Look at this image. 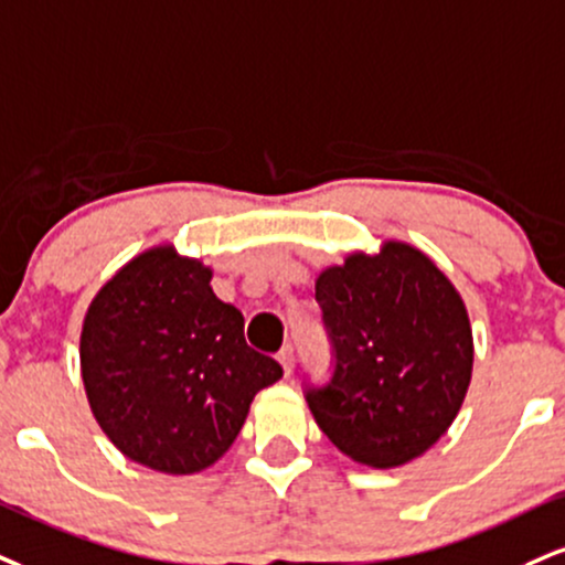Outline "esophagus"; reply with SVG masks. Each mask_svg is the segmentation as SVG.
Returning a JSON list of instances; mask_svg holds the SVG:
<instances>
[{"label": "esophagus", "mask_w": 565, "mask_h": 565, "mask_svg": "<svg viewBox=\"0 0 565 565\" xmlns=\"http://www.w3.org/2000/svg\"><path fill=\"white\" fill-rule=\"evenodd\" d=\"M278 363H281V369L287 376L295 371V348H291V344H284L281 352H278Z\"/></svg>", "instance_id": "34e87169"}]
</instances>
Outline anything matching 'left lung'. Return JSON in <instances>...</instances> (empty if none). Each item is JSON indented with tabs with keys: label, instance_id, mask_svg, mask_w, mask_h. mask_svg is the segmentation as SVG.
I'll return each instance as SVG.
<instances>
[{
	"label": "left lung",
	"instance_id": "left-lung-1",
	"mask_svg": "<svg viewBox=\"0 0 565 565\" xmlns=\"http://www.w3.org/2000/svg\"><path fill=\"white\" fill-rule=\"evenodd\" d=\"M334 371L305 384L312 418L344 455L394 468L450 429L473 369L466 305L420 249L386 242L316 281Z\"/></svg>",
	"mask_w": 565,
	"mask_h": 565
}]
</instances>
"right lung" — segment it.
<instances>
[{"label":"right lung","instance_id":"add662e5","mask_svg":"<svg viewBox=\"0 0 565 565\" xmlns=\"http://www.w3.org/2000/svg\"><path fill=\"white\" fill-rule=\"evenodd\" d=\"M213 270L173 247L134 257L88 305L81 376L102 431L160 473L213 466L253 397L281 365L244 342V318L217 300Z\"/></svg>","mask_w":565,"mask_h":565}]
</instances>
